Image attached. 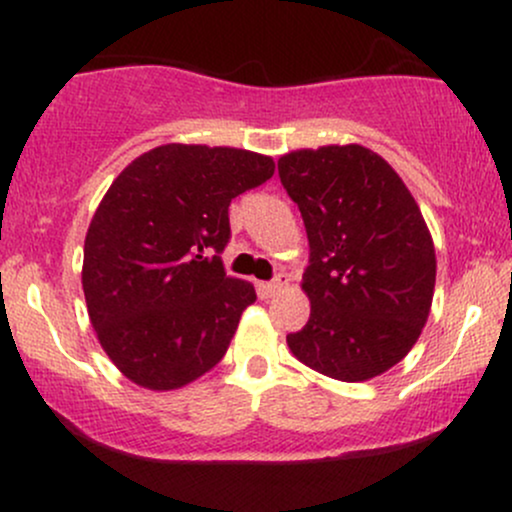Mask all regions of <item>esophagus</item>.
<instances>
[{"mask_svg":"<svg viewBox=\"0 0 512 512\" xmlns=\"http://www.w3.org/2000/svg\"><path fill=\"white\" fill-rule=\"evenodd\" d=\"M281 289H284V279H281V276H276V279H272V281H262L260 284V291L264 293V296H274V293Z\"/></svg>","mask_w":512,"mask_h":512,"instance_id":"esophagus-1","label":"esophagus"}]
</instances>
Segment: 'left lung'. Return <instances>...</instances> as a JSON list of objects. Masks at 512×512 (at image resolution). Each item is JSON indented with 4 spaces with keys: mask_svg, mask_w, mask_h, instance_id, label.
<instances>
[{
    "mask_svg": "<svg viewBox=\"0 0 512 512\" xmlns=\"http://www.w3.org/2000/svg\"><path fill=\"white\" fill-rule=\"evenodd\" d=\"M310 257V317L286 337L298 361L361 383L409 354L428 320L436 250L419 204L385 158L366 146H322L279 158Z\"/></svg>",
    "mask_w": 512,
    "mask_h": 512,
    "instance_id": "8db88e82",
    "label": "left lung"
}]
</instances>
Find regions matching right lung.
Segmentation results:
<instances>
[{
	"label": "right lung",
	"mask_w": 512,
	"mask_h": 512,
	"mask_svg": "<svg viewBox=\"0 0 512 512\" xmlns=\"http://www.w3.org/2000/svg\"><path fill=\"white\" fill-rule=\"evenodd\" d=\"M274 175L269 156L166 144L105 192L84 243V296L105 354L132 383L178 390L226 354L248 281L226 274L231 199Z\"/></svg>",
	"instance_id": "add662e5"
}]
</instances>
